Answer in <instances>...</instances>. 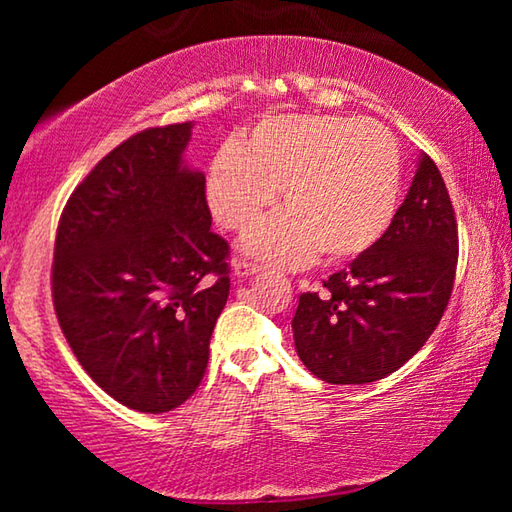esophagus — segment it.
<instances>
[{
  "mask_svg": "<svg viewBox=\"0 0 512 512\" xmlns=\"http://www.w3.org/2000/svg\"><path fill=\"white\" fill-rule=\"evenodd\" d=\"M232 271H235L237 277H248V275H255L262 271V266L255 264V262H246V259H235V264H232Z\"/></svg>",
  "mask_w": 512,
  "mask_h": 512,
  "instance_id": "esophagus-1",
  "label": "esophagus"
}]
</instances>
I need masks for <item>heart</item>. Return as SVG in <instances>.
Listing matches in <instances>:
<instances>
[{
  "label": "heart",
  "mask_w": 512,
  "mask_h": 512,
  "mask_svg": "<svg viewBox=\"0 0 512 512\" xmlns=\"http://www.w3.org/2000/svg\"><path fill=\"white\" fill-rule=\"evenodd\" d=\"M273 219L250 232L244 250L268 264L359 257L393 223L400 196V153L372 119L273 115L250 128L239 146L214 155L205 198L219 225L244 232L275 203Z\"/></svg>",
  "instance_id": "obj_1"
}]
</instances>
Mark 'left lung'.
Listing matches in <instances>:
<instances>
[{
    "label": "left lung",
    "mask_w": 512,
    "mask_h": 512,
    "mask_svg": "<svg viewBox=\"0 0 512 512\" xmlns=\"http://www.w3.org/2000/svg\"><path fill=\"white\" fill-rule=\"evenodd\" d=\"M458 230L445 180L427 153L393 223L348 268L302 293L291 320L300 361L327 384H370L402 368L443 318Z\"/></svg>",
    "instance_id": "obj_1"
}]
</instances>
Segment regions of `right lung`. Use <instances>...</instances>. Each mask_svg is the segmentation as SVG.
<instances>
[{"mask_svg": "<svg viewBox=\"0 0 512 512\" xmlns=\"http://www.w3.org/2000/svg\"><path fill=\"white\" fill-rule=\"evenodd\" d=\"M189 137L192 121L128 137L74 189L56 232L58 325L103 391L142 413L194 395L230 293L205 176L183 162Z\"/></svg>", "mask_w": 512, "mask_h": 512, "instance_id": "add662e5", "label": "right lung"}]
</instances>
